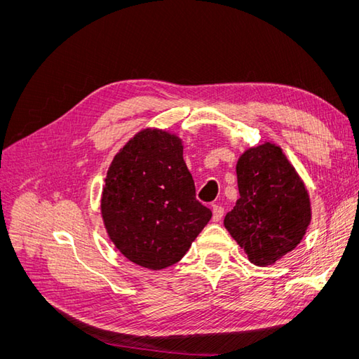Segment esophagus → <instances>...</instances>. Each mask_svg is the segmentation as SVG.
Wrapping results in <instances>:
<instances>
[{
	"mask_svg": "<svg viewBox=\"0 0 359 359\" xmlns=\"http://www.w3.org/2000/svg\"><path fill=\"white\" fill-rule=\"evenodd\" d=\"M223 214H224L223 206L212 205V220L214 222H220L223 219Z\"/></svg>",
	"mask_w": 359,
	"mask_h": 359,
	"instance_id": "1",
	"label": "esophagus"
}]
</instances>
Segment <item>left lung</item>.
Masks as SVG:
<instances>
[{
    "label": "left lung",
    "mask_w": 359,
    "mask_h": 359,
    "mask_svg": "<svg viewBox=\"0 0 359 359\" xmlns=\"http://www.w3.org/2000/svg\"><path fill=\"white\" fill-rule=\"evenodd\" d=\"M240 199L224 227L252 264L268 266L295 248L311 222L310 198L276 144L248 148L236 163Z\"/></svg>",
    "instance_id": "8db88e82"
}]
</instances>
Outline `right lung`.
<instances>
[{"label": "right lung", "instance_id": "obj_1", "mask_svg": "<svg viewBox=\"0 0 359 359\" xmlns=\"http://www.w3.org/2000/svg\"><path fill=\"white\" fill-rule=\"evenodd\" d=\"M182 140L165 130H140L114 157L102 193L111 241L130 262L163 269L180 262L211 220L196 199Z\"/></svg>", "mask_w": 359, "mask_h": 359}]
</instances>
